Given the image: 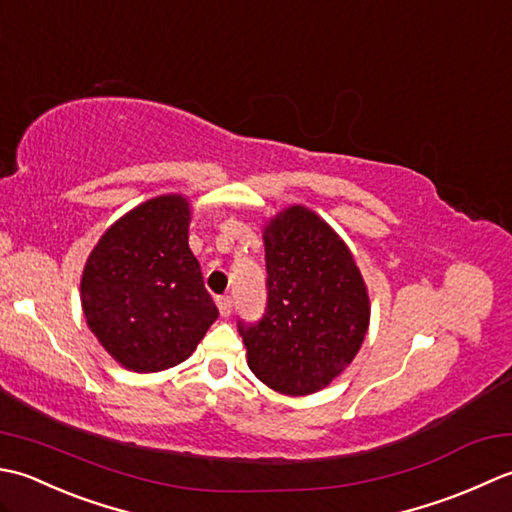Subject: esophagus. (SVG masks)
<instances>
[{
	"label": "esophagus",
	"mask_w": 512,
	"mask_h": 512,
	"mask_svg": "<svg viewBox=\"0 0 512 512\" xmlns=\"http://www.w3.org/2000/svg\"><path fill=\"white\" fill-rule=\"evenodd\" d=\"M216 305H218V311H221V316H229L232 314V298L229 296H221V298H216Z\"/></svg>",
	"instance_id": "1"
}]
</instances>
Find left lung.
Listing matches in <instances>:
<instances>
[{
    "mask_svg": "<svg viewBox=\"0 0 512 512\" xmlns=\"http://www.w3.org/2000/svg\"><path fill=\"white\" fill-rule=\"evenodd\" d=\"M267 309L238 320L247 364L285 395H309L338 378L369 329V294L342 238L302 205L265 225Z\"/></svg>",
    "mask_w": 512,
    "mask_h": 512,
    "instance_id": "left-lung-1",
    "label": "left lung"
}]
</instances>
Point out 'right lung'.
<instances>
[{
    "label": "right lung",
    "mask_w": 512,
    "mask_h": 512,
    "mask_svg": "<svg viewBox=\"0 0 512 512\" xmlns=\"http://www.w3.org/2000/svg\"><path fill=\"white\" fill-rule=\"evenodd\" d=\"M190 203L163 194L121 216L88 256L81 307L121 367L154 373L194 353L218 309L187 245Z\"/></svg>",
    "instance_id": "1"
}]
</instances>
